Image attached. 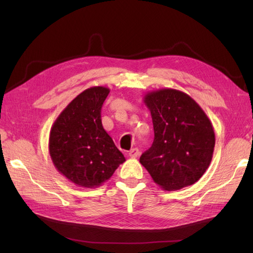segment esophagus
I'll list each match as a JSON object with an SVG mask.
<instances>
[{
	"mask_svg": "<svg viewBox=\"0 0 253 253\" xmlns=\"http://www.w3.org/2000/svg\"><path fill=\"white\" fill-rule=\"evenodd\" d=\"M128 155H129L130 158H132V159H135V158H137L138 155H139V150L137 149V148H133V149H131L129 152H128Z\"/></svg>",
	"mask_w": 253,
	"mask_h": 253,
	"instance_id": "1",
	"label": "esophagus"
}]
</instances>
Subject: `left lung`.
I'll use <instances>...</instances> for the list:
<instances>
[{
  "label": "left lung",
  "instance_id": "8db88e82",
  "mask_svg": "<svg viewBox=\"0 0 253 253\" xmlns=\"http://www.w3.org/2000/svg\"><path fill=\"white\" fill-rule=\"evenodd\" d=\"M154 140L140 163L164 190H179L201 178L212 161L215 133L211 121L191 96L164 88L148 92Z\"/></svg>",
  "mask_w": 253,
  "mask_h": 253
}]
</instances>
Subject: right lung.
Returning a JSON list of instances; mask_svg holds the SVG:
<instances>
[{
    "label": "right lung",
    "instance_id": "obj_1",
    "mask_svg": "<svg viewBox=\"0 0 253 253\" xmlns=\"http://www.w3.org/2000/svg\"><path fill=\"white\" fill-rule=\"evenodd\" d=\"M109 93L110 89L101 85L83 91L51 128L52 162L63 176L79 187L101 186L126 161L102 126L101 109Z\"/></svg>",
    "mask_w": 253,
    "mask_h": 253
}]
</instances>
